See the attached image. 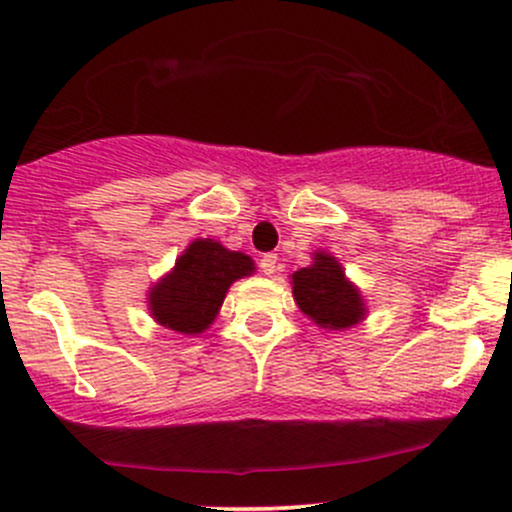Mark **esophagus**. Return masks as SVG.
Masks as SVG:
<instances>
[{"instance_id":"obj_1","label":"esophagus","mask_w":512,"mask_h":512,"mask_svg":"<svg viewBox=\"0 0 512 512\" xmlns=\"http://www.w3.org/2000/svg\"><path fill=\"white\" fill-rule=\"evenodd\" d=\"M277 267H279L277 255H262V260H260L262 274H267V277H272V274L277 272Z\"/></svg>"}]
</instances>
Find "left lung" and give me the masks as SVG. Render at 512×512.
Listing matches in <instances>:
<instances>
[{"label":"left lung","mask_w":512,"mask_h":512,"mask_svg":"<svg viewBox=\"0 0 512 512\" xmlns=\"http://www.w3.org/2000/svg\"><path fill=\"white\" fill-rule=\"evenodd\" d=\"M311 260V265L291 274V294L303 316L325 330H347L362 323L369 313L367 303L347 279L338 257L316 250Z\"/></svg>","instance_id":"left-lung-1"}]
</instances>
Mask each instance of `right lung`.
I'll return each mask as SVG.
<instances>
[{
  "instance_id": "obj_1",
  "label": "right lung",
  "mask_w": 512,
  "mask_h": 512,
  "mask_svg": "<svg viewBox=\"0 0 512 512\" xmlns=\"http://www.w3.org/2000/svg\"><path fill=\"white\" fill-rule=\"evenodd\" d=\"M250 274H255L250 255L228 250L213 238H196L170 272L150 286L148 311L162 328L199 335L213 325L230 284Z\"/></svg>"
}]
</instances>
